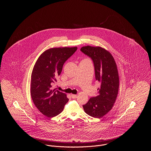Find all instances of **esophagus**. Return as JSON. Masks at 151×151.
Returning <instances> with one entry per match:
<instances>
[{
	"label": "esophagus",
	"mask_w": 151,
	"mask_h": 151,
	"mask_svg": "<svg viewBox=\"0 0 151 151\" xmlns=\"http://www.w3.org/2000/svg\"><path fill=\"white\" fill-rule=\"evenodd\" d=\"M71 96L72 99H76L78 97V95H76V94H72Z\"/></svg>",
	"instance_id": "1"
}]
</instances>
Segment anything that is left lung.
<instances>
[{
    "label": "left lung",
    "mask_w": 151,
    "mask_h": 151,
    "mask_svg": "<svg viewBox=\"0 0 151 151\" xmlns=\"http://www.w3.org/2000/svg\"><path fill=\"white\" fill-rule=\"evenodd\" d=\"M80 50L92 58L96 80L101 83L98 95L91 98L83 107L87 114L100 118L112 109L118 96L119 79L117 66L111 53L100 46H83Z\"/></svg>",
    "instance_id": "8db88e82"
}]
</instances>
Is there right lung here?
<instances>
[{
	"label": "right lung",
	"mask_w": 151,
	"mask_h": 151,
	"mask_svg": "<svg viewBox=\"0 0 151 151\" xmlns=\"http://www.w3.org/2000/svg\"><path fill=\"white\" fill-rule=\"evenodd\" d=\"M77 47H54L42 53L34 65L30 94L36 108L43 115L52 118L60 114L68 101L66 94L52 89V85L62 71L65 62Z\"/></svg>",
	"instance_id": "right-lung-1"
}]
</instances>
